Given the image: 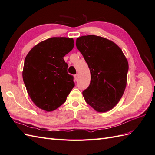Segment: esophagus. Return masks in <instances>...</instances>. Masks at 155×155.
Instances as JSON below:
<instances>
[{
    "mask_svg": "<svg viewBox=\"0 0 155 155\" xmlns=\"http://www.w3.org/2000/svg\"><path fill=\"white\" fill-rule=\"evenodd\" d=\"M78 78H79V74H76L74 76V78H75V79H76V81H77V79H78Z\"/></svg>",
    "mask_w": 155,
    "mask_h": 155,
    "instance_id": "1",
    "label": "esophagus"
}]
</instances>
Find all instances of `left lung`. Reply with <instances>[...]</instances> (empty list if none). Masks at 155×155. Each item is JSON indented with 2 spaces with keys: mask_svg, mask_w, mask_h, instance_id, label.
Wrapping results in <instances>:
<instances>
[{
  "mask_svg": "<svg viewBox=\"0 0 155 155\" xmlns=\"http://www.w3.org/2000/svg\"><path fill=\"white\" fill-rule=\"evenodd\" d=\"M76 45L91 71V83L83 92L85 101L97 112L111 110L127 85L129 64L122 50L112 41L94 35L78 37Z\"/></svg>",
  "mask_w": 155,
  "mask_h": 155,
  "instance_id": "1",
  "label": "left lung"
}]
</instances>
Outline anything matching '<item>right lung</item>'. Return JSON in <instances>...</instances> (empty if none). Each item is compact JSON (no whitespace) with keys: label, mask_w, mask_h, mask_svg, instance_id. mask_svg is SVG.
<instances>
[{"label":"right lung","mask_w":155,"mask_h":155,"mask_svg":"<svg viewBox=\"0 0 155 155\" xmlns=\"http://www.w3.org/2000/svg\"><path fill=\"white\" fill-rule=\"evenodd\" d=\"M68 37H51L33 47L25 59L22 78L32 101L47 112L57 109L74 87L64 56L72 50Z\"/></svg>","instance_id":"right-lung-1"}]
</instances>
